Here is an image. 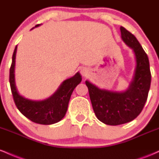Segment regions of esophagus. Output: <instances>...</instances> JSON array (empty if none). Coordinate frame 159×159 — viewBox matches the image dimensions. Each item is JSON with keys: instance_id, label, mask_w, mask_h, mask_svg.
I'll list each match as a JSON object with an SVG mask.
<instances>
[{"instance_id": "obj_1", "label": "esophagus", "mask_w": 159, "mask_h": 159, "mask_svg": "<svg viewBox=\"0 0 159 159\" xmlns=\"http://www.w3.org/2000/svg\"><path fill=\"white\" fill-rule=\"evenodd\" d=\"M81 74H82V75H85V74H86V70H85L84 69H81Z\"/></svg>"}]
</instances>
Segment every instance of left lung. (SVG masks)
<instances>
[{"label":"left lung","mask_w":159,"mask_h":159,"mask_svg":"<svg viewBox=\"0 0 159 159\" xmlns=\"http://www.w3.org/2000/svg\"><path fill=\"white\" fill-rule=\"evenodd\" d=\"M120 32L123 42L134 51L136 58L135 72L129 89L123 93L101 90L85 81L96 117L110 125H121L135 119L147 102L151 84L147 54L135 36L125 27H120Z\"/></svg>","instance_id":"8db88e82"}]
</instances>
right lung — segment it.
<instances>
[{
    "instance_id": "obj_1",
    "label": "right lung",
    "mask_w": 159,
    "mask_h": 159,
    "mask_svg": "<svg viewBox=\"0 0 159 159\" xmlns=\"http://www.w3.org/2000/svg\"><path fill=\"white\" fill-rule=\"evenodd\" d=\"M39 25H36V27ZM17 45L12 54L10 69V88L14 102L20 112L36 123L51 125L59 122L66 113L69 99L74 89L81 81V75L77 72L73 77L66 80L51 97L43 101H32L20 96L15 84V62Z\"/></svg>"
}]
</instances>
